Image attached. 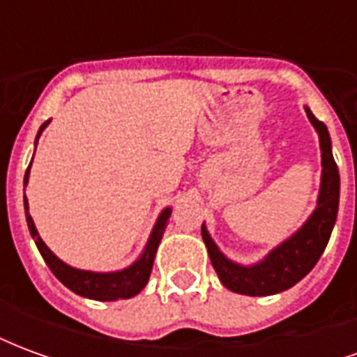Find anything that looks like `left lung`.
Masks as SVG:
<instances>
[{
    "mask_svg": "<svg viewBox=\"0 0 357 357\" xmlns=\"http://www.w3.org/2000/svg\"><path fill=\"white\" fill-rule=\"evenodd\" d=\"M307 120L319 135L321 149V183L314 212L307 216L291 237L281 241L277 247L269 250L262 260L255 264H239L227 258L220 250L216 241L212 239L208 227L202 224V241L208 248L210 262L216 269L220 281L225 289L247 296H269L298 283L300 279L314 269L317 260L331 239L338 214V199H340V176L335 158L333 145L327 126L314 116L310 107H304Z\"/></svg>",
    "mask_w": 357,
    "mask_h": 357,
    "instance_id": "8db88e82",
    "label": "left lung"
}]
</instances>
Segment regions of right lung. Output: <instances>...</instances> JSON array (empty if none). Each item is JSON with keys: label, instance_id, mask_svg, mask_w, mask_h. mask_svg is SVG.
Returning a JSON list of instances; mask_svg holds the SVG:
<instances>
[{"label": "right lung", "instance_id": "obj_1", "mask_svg": "<svg viewBox=\"0 0 357 357\" xmlns=\"http://www.w3.org/2000/svg\"><path fill=\"white\" fill-rule=\"evenodd\" d=\"M50 120L43 122L40 132L36 135L34 145H38V139L42 132L47 128ZM36 151V149H34ZM34 158V156H32ZM32 166V162H30ZM30 166H28L26 174H24V187L28 185V178H30ZM24 214H26V224L28 229H30V235L34 239L36 247L40 250V255L45 260V264L50 266V269L53 271V275L57 277L61 283L65 284L66 289H70L76 294H80L84 298L99 300V302H114V300L120 298H132L135 294H139L145 284L149 283V277H151V269H153V264H155V255L156 248L160 245V239H162L164 229L168 225V220H170L172 208L166 206V208L158 214L155 225H153V231L149 235L147 245L141 250L139 258L132 262L128 268L116 269V271H89V269H80L73 268L66 262H63L59 256L53 255L43 239L40 237V233L36 229V224L30 212H28V199L24 195Z\"/></svg>", "mask_w": 357, "mask_h": 357}]
</instances>
